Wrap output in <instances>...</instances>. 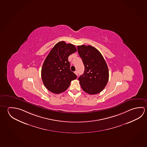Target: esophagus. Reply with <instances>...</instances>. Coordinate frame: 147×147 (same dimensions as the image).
<instances>
[{"instance_id": "1", "label": "esophagus", "mask_w": 147, "mask_h": 147, "mask_svg": "<svg viewBox=\"0 0 147 147\" xmlns=\"http://www.w3.org/2000/svg\"><path fill=\"white\" fill-rule=\"evenodd\" d=\"M74 73L76 75H78V72H77V71H75L74 72Z\"/></svg>"}]
</instances>
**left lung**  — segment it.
I'll return each instance as SVG.
<instances>
[{"label":"left lung","instance_id":"8db88e82","mask_svg":"<svg viewBox=\"0 0 147 147\" xmlns=\"http://www.w3.org/2000/svg\"><path fill=\"white\" fill-rule=\"evenodd\" d=\"M77 50L85 66L84 74L78 78L81 87L90 94L100 92L109 78L105 60L100 52L91 45L77 46Z\"/></svg>","mask_w":147,"mask_h":147}]
</instances>
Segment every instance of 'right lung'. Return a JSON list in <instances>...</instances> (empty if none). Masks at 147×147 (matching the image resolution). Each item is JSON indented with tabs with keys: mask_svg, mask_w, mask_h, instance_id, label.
Segmentation results:
<instances>
[{
	"mask_svg": "<svg viewBox=\"0 0 147 147\" xmlns=\"http://www.w3.org/2000/svg\"><path fill=\"white\" fill-rule=\"evenodd\" d=\"M77 49L74 45L60 41L55 44L42 65L41 77L44 86L52 92L58 94L69 87L77 76L70 70L68 57Z\"/></svg>",
	"mask_w": 147,
	"mask_h": 147,
	"instance_id": "obj_1",
	"label": "right lung"
}]
</instances>
